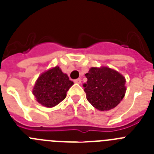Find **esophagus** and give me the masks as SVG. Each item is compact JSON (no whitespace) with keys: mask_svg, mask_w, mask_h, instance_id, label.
I'll return each instance as SVG.
<instances>
[{"mask_svg":"<svg viewBox=\"0 0 154 154\" xmlns=\"http://www.w3.org/2000/svg\"><path fill=\"white\" fill-rule=\"evenodd\" d=\"M81 81H82L81 79H77L74 80V82H75V83H79V84L81 83Z\"/></svg>","mask_w":154,"mask_h":154,"instance_id":"34e87169","label":"esophagus"}]
</instances>
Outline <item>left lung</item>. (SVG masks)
<instances>
[{"instance_id":"obj_1","label":"left lung","mask_w":154,"mask_h":154,"mask_svg":"<svg viewBox=\"0 0 154 154\" xmlns=\"http://www.w3.org/2000/svg\"><path fill=\"white\" fill-rule=\"evenodd\" d=\"M84 91L86 99L101 111L115 108L126 93V79L118 72L107 67L91 68L85 74Z\"/></svg>"}]
</instances>
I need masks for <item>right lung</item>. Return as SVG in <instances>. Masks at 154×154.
Returning a JSON list of instances; mask_svg holds the SVG:
<instances>
[{"instance_id": "1", "label": "right lung", "mask_w": 154, "mask_h": 154, "mask_svg": "<svg viewBox=\"0 0 154 154\" xmlns=\"http://www.w3.org/2000/svg\"><path fill=\"white\" fill-rule=\"evenodd\" d=\"M73 85L59 67L53 68L41 75L33 89L37 101L46 107H53L66 97V92Z\"/></svg>"}]
</instances>
